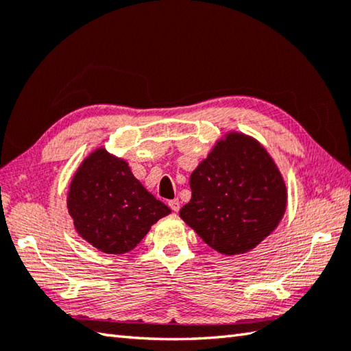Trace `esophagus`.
<instances>
[{
    "label": "esophagus",
    "mask_w": 351,
    "mask_h": 351,
    "mask_svg": "<svg viewBox=\"0 0 351 351\" xmlns=\"http://www.w3.org/2000/svg\"><path fill=\"white\" fill-rule=\"evenodd\" d=\"M169 207H170L171 210H173V211H178V210H180V207H181L180 199H178V197L171 199V201H169Z\"/></svg>",
    "instance_id": "obj_1"
}]
</instances>
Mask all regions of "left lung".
<instances>
[{
  "label": "left lung",
  "instance_id": "1",
  "mask_svg": "<svg viewBox=\"0 0 351 351\" xmlns=\"http://www.w3.org/2000/svg\"><path fill=\"white\" fill-rule=\"evenodd\" d=\"M191 199L182 221L225 256L248 252L277 228L286 211V185L266 149L230 132L190 176Z\"/></svg>",
  "mask_w": 351,
  "mask_h": 351
}]
</instances>
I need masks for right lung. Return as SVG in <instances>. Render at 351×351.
<instances>
[{
  "label": "right lung",
  "mask_w": 351,
  "mask_h": 351,
  "mask_svg": "<svg viewBox=\"0 0 351 351\" xmlns=\"http://www.w3.org/2000/svg\"><path fill=\"white\" fill-rule=\"evenodd\" d=\"M75 231L106 254L134 250L170 208L150 195L128 162L100 147L75 171L68 191Z\"/></svg>",
  "instance_id": "add662e5"
}]
</instances>
